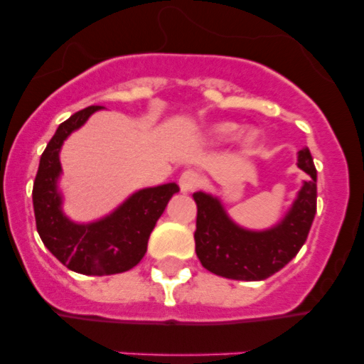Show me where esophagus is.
I'll return each instance as SVG.
<instances>
[{
  "instance_id": "34e87169",
  "label": "esophagus",
  "mask_w": 364,
  "mask_h": 364,
  "mask_svg": "<svg viewBox=\"0 0 364 364\" xmlns=\"http://www.w3.org/2000/svg\"><path fill=\"white\" fill-rule=\"evenodd\" d=\"M178 184L182 191H193V189H197L198 186L202 184V178L197 171H193V169H188L180 175Z\"/></svg>"
}]
</instances>
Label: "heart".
<instances>
[{
    "label": "heart",
    "mask_w": 364,
    "mask_h": 364,
    "mask_svg": "<svg viewBox=\"0 0 364 364\" xmlns=\"http://www.w3.org/2000/svg\"><path fill=\"white\" fill-rule=\"evenodd\" d=\"M235 133H237V125L235 124H218L217 127L213 129V134L218 138H230V136H233ZM244 140H246L247 144H252L253 140H255V133H253V131L246 133Z\"/></svg>",
    "instance_id": "b5f03b06"
}]
</instances>
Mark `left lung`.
<instances>
[{
	"mask_svg": "<svg viewBox=\"0 0 364 364\" xmlns=\"http://www.w3.org/2000/svg\"><path fill=\"white\" fill-rule=\"evenodd\" d=\"M299 167L310 178L281 224L268 231H247L230 220L217 198L198 191L195 252L202 266L233 281H264L284 268L306 242L317 211V169L308 149L299 153Z\"/></svg>",
	"mask_w": 364,
	"mask_h": 364,
	"instance_id": "obj_1",
	"label": "left lung"
}]
</instances>
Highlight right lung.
I'll return each mask as SVG.
<instances>
[{
	"instance_id": "1",
	"label": "right lung",
	"mask_w": 364,
	"mask_h": 364,
	"mask_svg": "<svg viewBox=\"0 0 364 364\" xmlns=\"http://www.w3.org/2000/svg\"><path fill=\"white\" fill-rule=\"evenodd\" d=\"M100 105L74 112L60 124L40 159L32 204L36 230L50 253L63 266L83 275H112L136 266L147 252V240L169 198L178 193L176 184L140 189L114 213L92 224H74L62 213V197L56 180L62 171L60 149L74 129L87 122Z\"/></svg>"
}]
</instances>
